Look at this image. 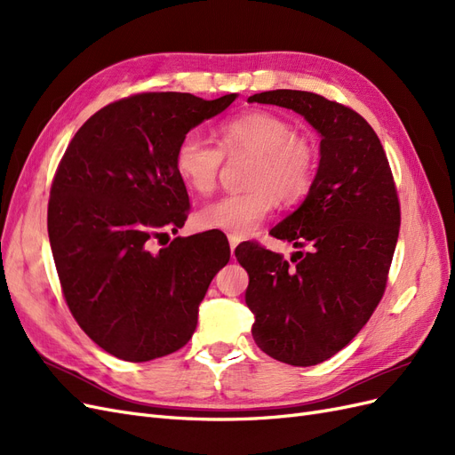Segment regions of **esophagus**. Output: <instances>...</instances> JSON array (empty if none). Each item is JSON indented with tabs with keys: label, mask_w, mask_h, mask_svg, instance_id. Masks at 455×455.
Returning <instances> with one entry per match:
<instances>
[{
	"label": "esophagus",
	"mask_w": 455,
	"mask_h": 455,
	"mask_svg": "<svg viewBox=\"0 0 455 455\" xmlns=\"http://www.w3.org/2000/svg\"><path fill=\"white\" fill-rule=\"evenodd\" d=\"M228 239H229V249H231V254H233V251H235V246L241 243V237H239V235H233V233H229Z\"/></svg>",
	"instance_id": "34e87169"
}]
</instances>
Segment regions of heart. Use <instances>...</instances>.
Returning <instances> with one entry per match:
<instances>
[{
	"instance_id": "b5f03b06",
	"label": "heart",
	"mask_w": 455,
	"mask_h": 455,
	"mask_svg": "<svg viewBox=\"0 0 455 455\" xmlns=\"http://www.w3.org/2000/svg\"><path fill=\"white\" fill-rule=\"evenodd\" d=\"M218 144L199 132H186L174 149L178 178L197 194H212L224 159L252 156L246 172L249 189L228 194L201 206L197 224L233 235H249L281 199L292 204L313 188L319 149L307 134L294 131L288 119L254 109L220 123Z\"/></svg>"
}]
</instances>
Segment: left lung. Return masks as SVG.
Here are the masks:
<instances>
[{
  "label": "left lung",
  "instance_id": "obj_1",
  "mask_svg": "<svg viewBox=\"0 0 455 455\" xmlns=\"http://www.w3.org/2000/svg\"><path fill=\"white\" fill-rule=\"evenodd\" d=\"M249 102L304 116L321 132V163L299 209L271 229L291 261L258 243L235 251L249 271L246 306L256 346L292 366L341 351L376 311L389 279L401 203L387 156L368 121L307 91H266Z\"/></svg>",
  "mask_w": 455,
  "mask_h": 455
}]
</instances>
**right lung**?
Segmentation results:
<instances>
[{"instance_id":"1","label":"right lung","mask_w":455,"mask_h":455,"mask_svg":"<svg viewBox=\"0 0 455 455\" xmlns=\"http://www.w3.org/2000/svg\"><path fill=\"white\" fill-rule=\"evenodd\" d=\"M235 92H139L104 106L68 144L51 184L47 229L62 296L104 351L146 363L184 347L214 275L229 261L220 233L156 239L189 212L174 149ZM169 243V239H167Z\"/></svg>"}]
</instances>
